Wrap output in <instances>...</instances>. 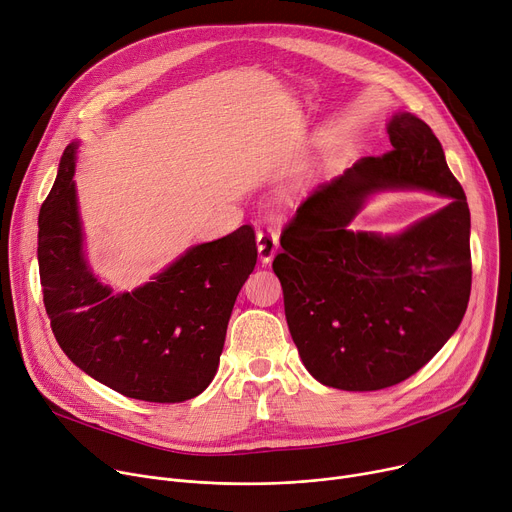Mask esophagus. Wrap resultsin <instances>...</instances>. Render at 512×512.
I'll list each match as a JSON object with an SVG mask.
<instances>
[{"mask_svg":"<svg viewBox=\"0 0 512 512\" xmlns=\"http://www.w3.org/2000/svg\"><path fill=\"white\" fill-rule=\"evenodd\" d=\"M256 242H258V256L262 262L272 260V256L279 250V233L272 227H262L256 233Z\"/></svg>","mask_w":512,"mask_h":512,"instance_id":"esophagus-1","label":"esophagus"}]
</instances>
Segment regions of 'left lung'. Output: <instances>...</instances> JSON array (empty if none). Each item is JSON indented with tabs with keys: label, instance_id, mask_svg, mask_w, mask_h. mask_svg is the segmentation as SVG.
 Segmentation results:
<instances>
[{
	"label": "left lung",
	"instance_id": "8db88e82",
	"mask_svg": "<svg viewBox=\"0 0 512 512\" xmlns=\"http://www.w3.org/2000/svg\"><path fill=\"white\" fill-rule=\"evenodd\" d=\"M391 151L318 184L281 233L272 270L305 369L346 391H377L420 371L459 328L471 291L469 207L441 141L410 112L387 125ZM437 191L452 203L393 239L350 232L369 193Z\"/></svg>",
	"mask_w": 512,
	"mask_h": 512
}]
</instances>
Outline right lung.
Returning <instances> with one entry per match:
<instances>
[{"label":"right lung","mask_w":512,"mask_h":512,"mask_svg":"<svg viewBox=\"0 0 512 512\" xmlns=\"http://www.w3.org/2000/svg\"><path fill=\"white\" fill-rule=\"evenodd\" d=\"M75 149L67 145L38 215V270L59 346L127 398L178 404L199 396L217 373L235 297L256 266L254 227L194 246L151 283L114 295L84 258Z\"/></svg>","instance_id":"obj_1"}]
</instances>
